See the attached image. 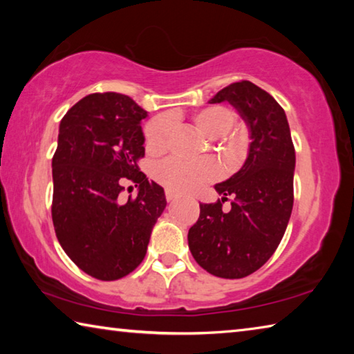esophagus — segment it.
Wrapping results in <instances>:
<instances>
[{
	"label": "esophagus",
	"mask_w": 354,
	"mask_h": 354,
	"mask_svg": "<svg viewBox=\"0 0 354 354\" xmlns=\"http://www.w3.org/2000/svg\"><path fill=\"white\" fill-rule=\"evenodd\" d=\"M165 198H167V201H175V200L179 198V196L176 194H173L171 190H167L165 192Z\"/></svg>",
	"instance_id": "obj_1"
}]
</instances>
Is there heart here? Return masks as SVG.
Listing matches in <instances>:
<instances>
[{
	"mask_svg": "<svg viewBox=\"0 0 354 354\" xmlns=\"http://www.w3.org/2000/svg\"><path fill=\"white\" fill-rule=\"evenodd\" d=\"M192 122L209 139H220L230 133L236 122V115L225 106H207L196 111L192 115ZM171 134V122L169 117H158L151 120L145 128V143L151 153H162L169 147ZM230 151L239 154L242 151L243 142L239 137H232L227 142ZM153 175L156 181L165 189L176 194H190L201 189L218 176V167L212 160H198V162H185V160L171 158L154 167Z\"/></svg>",
	"mask_w": 354,
	"mask_h": 354,
	"instance_id": "obj_1",
	"label": "heart"
}]
</instances>
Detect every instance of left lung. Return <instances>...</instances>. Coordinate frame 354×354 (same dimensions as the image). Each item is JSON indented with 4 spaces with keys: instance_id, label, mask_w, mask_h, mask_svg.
Here are the masks:
<instances>
[{
    "instance_id": "1",
    "label": "left lung",
    "mask_w": 354,
    "mask_h": 354,
    "mask_svg": "<svg viewBox=\"0 0 354 354\" xmlns=\"http://www.w3.org/2000/svg\"><path fill=\"white\" fill-rule=\"evenodd\" d=\"M227 101L247 123L248 156L241 170L214 187L221 201L200 203V218L189 230V248L206 272L245 278L270 259L283 239L293 206L295 148L283 107L250 81L221 88L209 103Z\"/></svg>"
}]
</instances>
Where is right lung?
Instances as JSON below:
<instances>
[{"label":"right lung","instance_id":"add662e5","mask_svg":"<svg viewBox=\"0 0 354 354\" xmlns=\"http://www.w3.org/2000/svg\"><path fill=\"white\" fill-rule=\"evenodd\" d=\"M148 112L127 95L92 93L59 124L53 156V223L65 253L101 281L127 277L147 254L153 226L167 206L164 189L137 167L145 156ZM140 185L134 201L118 195L124 180Z\"/></svg>","mask_w":354,"mask_h":354}]
</instances>
